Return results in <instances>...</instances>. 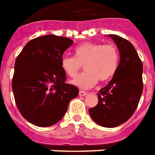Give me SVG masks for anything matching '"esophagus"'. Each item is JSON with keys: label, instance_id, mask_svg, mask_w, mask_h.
I'll return each instance as SVG.
<instances>
[{"label": "esophagus", "instance_id": "34e87169", "mask_svg": "<svg viewBox=\"0 0 155 155\" xmlns=\"http://www.w3.org/2000/svg\"><path fill=\"white\" fill-rule=\"evenodd\" d=\"M87 92H85V91H79V95L81 96V97H84V96H86L87 95Z\"/></svg>", "mask_w": 155, "mask_h": 155}]
</instances>
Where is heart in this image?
<instances>
[{"mask_svg":"<svg viewBox=\"0 0 155 155\" xmlns=\"http://www.w3.org/2000/svg\"><path fill=\"white\" fill-rule=\"evenodd\" d=\"M119 53L113 44L86 42L75 48L74 57H63L62 68L70 78H75L84 65L86 72L77 77L72 83L81 89H88L100 80L109 81L118 70Z\"/></svg>","mask_w":155,"mask_h":155,"instance_id":"heart-1","label":"heart"}]
</instances>
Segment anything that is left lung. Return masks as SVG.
I'll use <instances>...</instances> for the list:
<instances>
[{
    "mask_svg": "<svg viewBox=\"0 0 155 155\" xmlns=\"http://www.w3.org/2000/svg\"><path fill=\"white\" fill-rule=\"evenodd\" d=\"M117 45L120 61L118 70L107 86L97 93V106L89 108L96 124L114 128L128 121L138 107L143 92V64L135 48L128 40L108 35Z\"/></svg>",
    "mask_w": 155,
    "mask_h": 155,
    "instance_id": "obj_1",
    "label": "left lung"
}]
</instances>
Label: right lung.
Returning a JSON list of instances; mask_svg holds the SVG:
<instances>
[{
    "mask_svg": "<svg viewBox=\"0 0 155 155\" xmlns=\"http://www.w3.org/2000/svg\"><path fill=\"white\" fill-rule=\"evenodd\" d=\"M73 44L68 37L46 35L28 41L16 58L12 78L16 104L23 118L38 127L62 118L79 90L66 83L61 62Z\"/></svg>",
    "mask_w": 155,
    "mask_h": 155,
    "instance_id": "1",
    "label": "right lung"
}]
</instances>
